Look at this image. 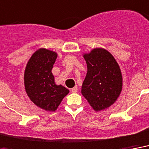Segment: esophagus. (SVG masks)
Instances as JSON below:
<instances>
[{
    "mask_svg": "<svg viewBox=\"0 0 149 149\" xmlns=\"http://www.w3.org/2000/svg\"><path fill=\"white\" fill-rule=\"evenodd\" d=\"M71 92L73 93H77V92H78V87H77V86H74V88H72L71 89Z\"/></svg>",
    "mask_w": 149,
    "mask_h": 149,
    "instance_id": "1",
    "label": "esophagus"
}]
</instances>
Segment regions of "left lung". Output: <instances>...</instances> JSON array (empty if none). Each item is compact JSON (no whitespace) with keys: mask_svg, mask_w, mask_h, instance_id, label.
<instances>
[{"mask_svg":"<svg viewBox=\"0 0 149 149\" xmlns=\"http://www.w3.org/2000/svg\"><path fill=\"white\" fill-rule=\"evenodd\" d=\"M87 74L81 94L95 111L110 107L122 90V74L117 62L104 49H93L84 55Z\"/></svg>","mask_w":149,"mask_h":149,"instance_id":"left-lung-1","label":"left lung"}]
</instances>
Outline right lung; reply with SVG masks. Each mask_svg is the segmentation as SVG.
Instances as JSON below:
<instances>
[{"instance_id":"add662e5","label":"right lung","mask_w":149,"mask_h":149,"mask_svg":"<svg viewBox=\"0 0 149 149\" xmlns=\"http://www.w3.org/2000/svg\"><path fill=\"white\" fill-rule=\"evenodd\" d=\"M57 54L47 49H40L31 56L25 68L24 81L29 97L37 107L55 111L69 93L61 85H56L51 71Z\"/></svg>"}]
</instances>
